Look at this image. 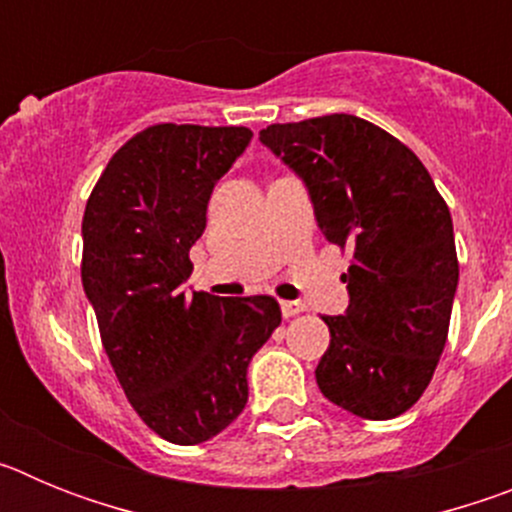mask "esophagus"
<instances>
[{
  "instance_id": "1",
  "label": "esophagus",
  "mask_w": 512,
  "mask_h": 512,
  "mask_svg": "<svg viewBox=\"0 0 512 512\" xmlns=\"http://www.w3.org/2000/svg\"><path fill=\"white\" fill-rule=\"evenodd\" d=\"M279 305H282L284 318H295V315H300V312L305 310V305H302V302H295V300H282Z\"/></svg>"
}]
</instances>
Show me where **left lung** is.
<instances>
[{
    "label": "left lung",
    "mask_w": 512,
    "mask_h": 512,
    "mask_svg": "<svg viewBox=\"0 0 512 512\" xmlns=\"http://www.w3.org/2000/svg\"><path fill=\"white\" fill-rule=\"evenodd\" d=\"M259 138L305 182L325 238L351 251L348 310L323 318L320 392L359 418H397L449 336L459 284L449 207L405 143L356 115L269 125Z\"/></svg>",
    "instance_id": "left-lung-1"
}]
</instances>
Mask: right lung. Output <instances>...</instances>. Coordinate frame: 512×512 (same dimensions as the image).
<instances>
[{
    "label": "right lung",
    "mask_w": 512,
    "mask_h": 512,
    "mask_svg": "<svg viewBox=\"0 0 512 512\" xmlns=\"http://www.w3.org/2000/svg\"><path fill=\"white\" fill-rule=\"evenodd\" d=\"M248 128L161 122L110 158L84 210L81 284L140 420L179 446L210 441L248 402V364L282 310L274 297L184 295L189 248Z\"/></svg>",
    "instance_id": "add662e5"
}]
</instances>
